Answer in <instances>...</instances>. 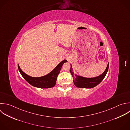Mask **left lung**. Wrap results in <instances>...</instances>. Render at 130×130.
I'll list each match as a JSON object with an SVG mask.
<instances>
[{
	"instance_id": "left-lung-1",
	"label": "left lung",
	"mask_w": 130,
	"mask_h": 130,
	"mask_svg": "<svg viewBox=\"0 0 130 130\" xmlns=\"http://www.w3.org/2000/svg\"><path fill=\"white\" fill-rule=\"evenodd\" d=\"M109 63L105 71L100 76L93 78H85L80 76H78L74 73L72 65L71 64L70 72L73 78V82L75 85L79 88H93L99 84L104 79L108 71Z\"/></svg>"
}]
</instances>
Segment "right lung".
Masks as SVG:
<instances>
[{
  "instance_id": "right-lung-1",
  "label": "right lung",
  "mask_w": 130,
  "mask_h": 130,
  "mask_svg": "<svg viewBox=\"0 0 130 130\" xmlns=\"http://www.w3.org/2000/svg\"><path fill=\"white\" fill-rule=\"evenodd\" d=\"M66 62H67V60L64 59L62 60L50 73L45 76L40 77L29 76L21 70L19 64H18V67L22 77L30 84L38 88H49L53 87L56 84L57 78L61 70V67L63 64Z\"/></svg>"
}]
</instances>
